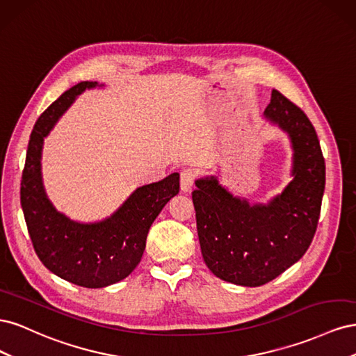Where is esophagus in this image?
I'll return each instance as SVG.
<instances>
[{"label": "esophagus", "instance_id": "1", "mask_svg": "<svg viewBox=\"0 0 356 356\" xmlns=\"http://www.w3.org/2000/svg\"><path fill=\"white\" fill-rule=\"evenodd\" d=\"M195 179H196V172L193 169H182L181 174H179V182H181V190L184 193L191 191L193 184H195Z\"/></svg>", "mask_w": 356, "mask_h": 356}]
</instances>
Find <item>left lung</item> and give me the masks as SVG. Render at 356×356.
Returning <instances> with one entry per match:
<instances>
[{"label": "left lung", "instance_id": "8db88e82", "mask_svg": "<svg viewBox=\"0 0 356 356\" xmlns=\"http://www.w3.org/2000/svg\"><path fill=\"white\" fill-rule=\"evenodd\" d=\"M288 132L294 179L267 207L233 197L215 178L196 181L191 193L203 260L222 281L260 286L305 255L314 239L325 188V161L305 111L273 89L264 111Z\"/></svg>", "mask_w": 356, "mask_h": 356}]
</instances>
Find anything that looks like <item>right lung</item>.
<instances>
[{
  "label": "right lung",
  "mask_w": 356,
  "mask_h": 356,
  "mask_svg": "<svg viewBox=\"0 0 356 356\" xmlns=\"http://www.w3.org/2000/svg\"><path fill=\"white\" fill-rule=\"evenodd\" d=\"M96 84L81 81L72 86L38 117L20 181V203L41 263L59 277L86 288L108 286L135 270L153 221L179 191V174H170L139 187L108 220L96 224L74 222L53 208L41 182L42 139L75 96Z\"/></svg>",
  "instance_id": "right-lung-1"
}]
</instances>
